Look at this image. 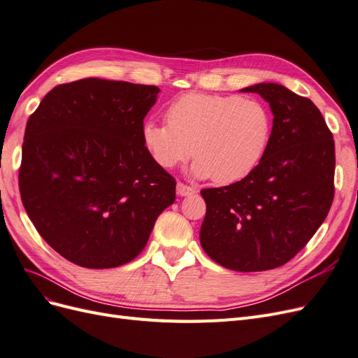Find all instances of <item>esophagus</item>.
Returning <instances> with one entry per match:
<instances>
[{
  "mask_svg": "<svg viewBox=\"0 0 358 358\" xmlns=\"http://www.w3.org/2000/svg\"><path fill=\"white\" fill-rule=\"evenodd\" d=\"M176 192H178V196H182V197H189V196H194V194H196L197 191L194 189L192 187H189V185H185V183L178 182V185H176Z\"/></svg>",
  "mask_w": 358,
  "mask_h": 358,
  "instance_id": "1",
  "label": "esophagus"
}]
</instances>
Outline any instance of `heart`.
Listing matches in <instances>:
<instances>
[{
	"mask_svg": "<svg viewBox=\"0 0 358 358\" xmlns=\"http://www.w3.org/2000/svg\"><path fill=\"white\" fill-rule=\"evenodd\" d=\"M167 124L143 122L146 152L161 169H173L194 154L191 171L216 183L245 179L266 157L273 115L257 99L222 94H187L166 110Z\"/></svg>",
	"mask_w": 358,
	"mask_h": 358,
	"instance_id": "heart-1",
	"label": "heart"
}]
</instances>
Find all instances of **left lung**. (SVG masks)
Listing matches in <instances>:
<instances>
[{
	"label": "left lung",
	"mask_w": 358,
	"mask_h": 358,
	"mask_svg": "<svg viewBox=\"0 0 358 358\" xmlns=\"http://www.w3.org/2000/svg\"><path fill=\"white\" fill-rule=\"evenodd\" d=\"M270 104L273 134L266 157L245 179L201 189L200 242L213 262L236 272L288 263L326 220L334 197V140L306 96L278 83H258Z\"/></svg>",
	"instance_id": "obj_1"
}]
</instances>
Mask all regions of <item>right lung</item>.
Listing matches in <instances>:
<instances>
[{
	"instance_id": "add662e5",
	"label": "right lung",
	"mask_w": 358,
	"mask_h": 358,
	"mask_svg": "<svg viewBox=\"0 0 358 358\" xmlns=\"http://www.w3.org/2000/svg\"><path fill=\"white\" fill-rule=\"evenodd\" d=\"M154 85L82 79L45 95L27 122L19 167L24 208L69 262L110 268L134 259L176 180L146 152L140 129Z\"/></svg>"
}]
</instances>
